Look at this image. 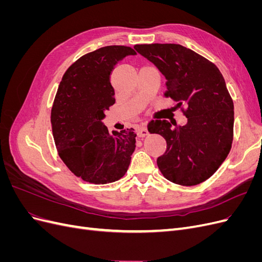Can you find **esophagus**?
I'll list each match as a JSON object with an SVG mask.
<instances>
[{
  "label": "esophagus",
  "mask_w": 262,
  "mask_h": 262,
  "mask_svg": "<svg viewBox=\"0 0 262 262\" xmlns=\"http://www.w3.org/2000/svg\"><path fill=\"white\" fill-rule=\"evenodd\" d=\"M137 133H138V136H139L140 138H143V137L147 136V134H148V131H147L146 125H145V124L139 125L138 128H137Z\"/></svg>",
  "instance_id": "34e87169"
}]
</instances>
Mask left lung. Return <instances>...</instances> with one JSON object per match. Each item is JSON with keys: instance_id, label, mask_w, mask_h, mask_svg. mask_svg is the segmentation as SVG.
Returning <instances> with one entry per match:
<instances>
[{"instance_id": "1", "label": "left lung", "mask_w": 262, "mask_h": 262, "mask_svg": "<svg viewBox=\"0 0 262 262\" xmlns=\"http://www.w3.org/2000/svg\"><path fill=\"white\" fill-rule=\"evenodd\" d=\"M166 78L164 93L182 106L185 125L152 120L147 129L166 140L157 166L166 179L194 186L209 179L225 161L233 143L234 104L217 67L191 49L176 43L136 45Z\"/></svg>"}]
</instances>
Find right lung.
<instances>
[{
  "label": "right lung",
  "mask_w": 262,
  "mask_h": 262,
  "mask_svg": "<svg viewBox=\"0 0 262 262\" xmlns=\"http://www.w3.org/2000/svg\"><path fill=\"white\" fill-rule=\"evenodd\" d=\"M134 54L130 47H102L76 60L60 82L51 109L54 143L63 163L84 181L109 184L129 168L134 129L110 134L102 119L116 101L110 74L119 61Z\"/></svg>",
  "instance_id": "obj_1"
}]
</instances>
